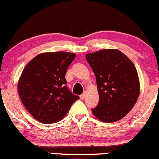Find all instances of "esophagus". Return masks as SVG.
Returning a JSON list of instances; mask_svg holds the SVG:
<instances>
[{
    "label": "esophagus",
    "mask_w": 159,
    "mask_h": 159,
    "mask_svg": "<svg viewBox=\"0 0 159 159\" xmlns=\"http://www.w3.org/2000/svg\"><path fill=\"white\" fill-rule=\"evenodd\" d=\"M86 92H85L84 93H83V94H82V95H80V99H84L85 98H86Z\"/></svg>",
    "instance_id": "34e87169"
}]
</instances>
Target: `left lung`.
Wrapping results in <instances>:
<instances>
[{
    "label": "left lung",
    "mask_w": 159,
    "mask_h": 159,
    "mask_svg": "<svg viewBox=\"0 0 159 159\" xmlns=\"http://www.w3.org/2000/svg\"><path fill=\"white\" fill-rule=\"evenodd\" d=\"M96 76L99 102L92 112L104 122H115L133 108L140 93L138 73L131 60L116 49L88 53Z\"/></svg>",
    "instance_id": "1"
}]
</instances>
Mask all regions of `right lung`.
I'll return each instance as SVG.
<instances>
[{
	"label": "right lung",
	"instance_id": "1",
	"mask_svg": "<svg viewBox=\"0 0 159 159\" xmlns=\"http://www.w3.org/2000/svg\"><path fill=\"white\" fill-rule=\"evenodd\" d=\"M76 54L48 52L36 56L26 65L17 84L19 96L27 110L39 122L61 120L80 97L66 86V70Z\"/></svg>",
	"mask_w": 159,
	"mask_h": 159
}]
</instances>
